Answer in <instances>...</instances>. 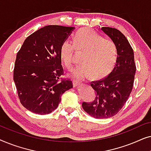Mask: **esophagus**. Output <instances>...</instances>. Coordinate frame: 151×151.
Returning a JSON list of instances; mask_svg holds the SVG:
<instances>
[{
  "mask_svg": "<svg viewBox=\"0 0 151 151\" xmlns=\"http://www.w3.org/2000/svg\"><path fill=\"white\" fill-rule=\"evenodd\" d=\"M73 86L76 87V86H78L79 84H81V81H80V80H73Z\"/></svg>",
  "mask_w": 151,
  "mask_h": 151,
  "instance_id": "1",
  "label": "esophagus"
}]
</instances>
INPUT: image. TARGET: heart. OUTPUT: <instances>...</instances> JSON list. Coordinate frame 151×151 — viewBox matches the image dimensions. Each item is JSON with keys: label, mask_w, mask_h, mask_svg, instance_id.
<instances>
[{"label": "heart", "mask_w": 151, "mask_h": 151, "mask_svg": "<svg viewBox=\"0 0 151 151\" xmlns=\"http://www.w3.org/2000/svg\"><path fill=\"white\" fill-rule=\"evenodd\" d=\"M83 51L81 64L71 71V75L79 79L92 76L100 79L112 71L117 60V48L114 41L104 38L88 28L78 30L73 36V45L68 40L61 43L59 58L66 67L73 65V50Z\"/></svg>", "instance_id": "1"}]
</instances>
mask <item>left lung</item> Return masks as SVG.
<instances>
[{"instance_id": "left-lung-1", "label": "left lung", "mask_w": 151, "mask_h": 151, "mask_svg": "<svg viewBox=\"0 0 151 151\" xmlns=\"http://www.w3.org/2000/svg\"><path fill=\"white\" fill-rule=\"evenodd\" d=\"M101 29L116 45L117 60L107 77L91 82L96 93L95 100L82 104L84 111L96 119L109 118L121 110L133 89L136 71L133 50L124 35L115 28Z\"/></svg>"}]
</instances>
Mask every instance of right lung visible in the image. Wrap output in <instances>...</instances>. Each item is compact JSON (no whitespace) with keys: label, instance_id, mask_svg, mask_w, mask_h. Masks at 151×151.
<instances>
[{"label":"right lung","instance_id":"1","mask_svg":"<svg viewBox=\"0 0 151 151\" xmlns=\"http://www.w3.org/2000/svg\"><path fill=\"white\" fill-rule=\"evenodd\" d=\"M74 27L48 25L25 39L16 55L14 81L22 106L39 115L49 114L58 106L61 96L73 87L64 74L59 48Z\"/></svg>","mask_w":151,"mask_h":151}]
</instances>
